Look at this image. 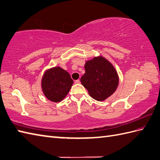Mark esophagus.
<instances>
[{
  "mask_svg": "<svg viewBox=\"0 0 160 160\" xmlns=\"http://www.w3.org/2000/svg\"><path fill=\"white\" fill-rule=\"evenodd\" d=\"M74 83H75L76 84H79V83H80V80L79 79L76 80L75 81H74Z\"/></svg>",
  "mask_w": 160,
  "mask_h": 160,
  "instance_id": "esophagus-1",
  "label": "esophagus"
}]
</instances>
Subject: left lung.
<instances>
[{"mask_svg":"<svg viewBox=\"0 0 160 160\" xmlns=\"http://www.w3.org/2000/svg\"><path fill=\"white\" fill-rule=\"evenodd\" d=\"M85 70L81 82L92 98L102 101L114 93L118 86V75L108 59L96 57L86 62Z\"/></svg>","mask_w":160,"mask_h":160,"instance_id":"1","label":"left lung"}]
</instances>
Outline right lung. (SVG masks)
I'll use <instances>...</instances> for the list:
<instances>
[{
  "instance_id": "1",
  "label": "right lung",
  "mask_w": 160,
  "mask_h": 160,
  "mask_svg": "<svg viewBox=\"0 0 160 160\" xmlns=\"http://www.w3.org/2000/svg\"><path fill=\"white\" fill-rule=\"evenodd\" d=\"M73 80L70 74L61 67H54L44 72L42 79V89L48 100L58 102L68 94Z\"/></svg>"
}]
</instances>
